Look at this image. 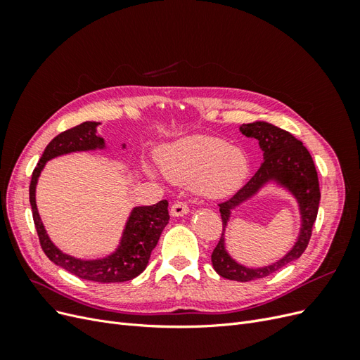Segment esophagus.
Segmentation results:
<instances>
[{"label": "esophagus", "instance_id": "1", "mask_svg": "<svg viewBox=\"0 0 360 360\" xmlns=\"http://www.w3.org/2000/svg\"><path fill=\"white\" fill-rule=\"evenodd\" d=\"M189 213V205L183 201H176L171 205V214L172 216H184Z\"/></svg>", "mask_w": 360, "mask_h": 360}]
</instances>
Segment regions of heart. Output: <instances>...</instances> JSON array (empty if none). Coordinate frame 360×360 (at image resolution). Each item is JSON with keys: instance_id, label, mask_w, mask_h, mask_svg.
Here are the masks:
<instances>
[{"instance_id": "obj_1", "label": "heart", "mask_w": 360, "mask_h": 360, "mask_svg": "<svg viewBox=\"0 0 360 360\" xmlns=\"http://www.w3.org/2000/svg\"><path fill=\"white\" fill-rule=\"evenodd\" d=\"M158 163L174 183H195L204 197L225 198L242 186L249 172L242 150L228 147L225 141L193 135L162 147Z\"/></svg>"}]
</instances>
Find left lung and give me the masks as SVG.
<instances>
[{"mask_svg":"<svg viewBox=\"0 0 360 360\" xmlns=\"http://www.w3.org/2000/svg\"><path fill=\"white\" fill-rule=\"evenodd\" d=\"M240 130L243 135L258 139L259 147L264 155V162L261 163L259 169L243 188L238 189L230 200L217 204L222 217V234L219 242L213 249L212 263L214 270L222 278L238 282H249L275 274V271L285 267L304 252V249H307L311 240L314 222L317 219L320 186L317 169H315L309 151L302 144V141L294 138L287 130H282L264 122L242 124ZM271 178L284 184L298 198L302 212L301 236L290 252L276 264L259 269H248L236 264L226 254L223 243L224 226L229 219V210L246 198L252 196L266 181Z\"/></svg>","mask_w":360,"mask_h":360,"instance_id":"8db88e82","label":"left lung"}]
</instances>
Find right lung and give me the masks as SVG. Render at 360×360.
<instances>
[{"instance_id": "1", "label": "right lung", "mask_w": 360, "mask_h": 360, "mask_svg": "<svg viewBox=\"0 0 360 360\" xmlns=\"http://www.w3.org/2000/svg\"><path fill=\"white\" fill-rule=\"evenodd\" d=\"M99 123L85 122L69 130H64L53 138L32 171L30 183V204L32 210L39 242L46 257L57 266L66 269L75 276L93 282H124L136 278L146 270L151 250L159 242V237L169 221L168 201L162 200L153 205L135 207L126 224V230L118 249L110 257L93 261H82L70 255L63 254L56 248L45 231L36 205V184L45 163L52 158L70 153V151L94 150L103 147L105 141L96 135V127Z\"/></svg>"}]
</instances>
